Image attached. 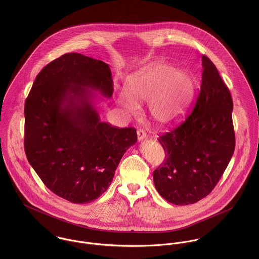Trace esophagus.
Wrapping results in <instances>:
<instances>
[{"mask_svg": "<svg viewBox=\"0 0 259 259\" xmlns=\"http://www.w3.org/2000/svg\"><path fill=\"white\" fill-rule=\"evenodd\" d=\"M138 141L141 142L147 138V134L143 130H138Z\"/></svg>", "mask_w": 259, "mask_h": 259, "instance_id": "obj_1", "label": "esophagus"}]
</instances>
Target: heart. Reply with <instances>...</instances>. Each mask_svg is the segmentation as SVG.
Listing matches in <instances>:
<instances>
[{"label": "heart", "instance_id": "obj_1", "mask_svg": "<svg viewBox=\"0 0 259 259\" xmlns=\"http://www.w3.org/2000/svg\"><path fill=\"white\" fill-rule=\"evenodd\" d=\"M125 92L116 96V103L128 114L139 111V104L148 103L151 121L159 127L179 122L189 110L197 90L190 71L176 70L169 64L157 62L131 74Z\"/></svg>", "mask_w": 259, "mask_h": 259}]
</instances>
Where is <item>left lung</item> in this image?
I'll return each mask as SVG.
<instances>
[{
	"mask_svg": "<svg viewBox=\"0 0 259 259\" xmlns=\"http://www.w3.org/2000/svg\"><path fill=\"white\" fill-rule=\"evenodd\" d=\"M201 62V87L193 111L158 139L165 159L153 171V183L157 192L176 205L192 204L208 195L235 147L229 90L206 56Z\"/></svg>",
	"mask_w": 259,
	"mask_h": 259,
	"instance_id": "left-lung-1",
	"label": "left lung"
}]
</instances>
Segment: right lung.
Listing matches in <instances>:
<instances>
[{
  "mask_svg": "<svg viewBox=\"0 0 259 259\" xmlns=\"http://www.w3.org/2000/svg\"><path fill=\"white\" fill-rule=\"evenodd\" d=\"M96 91L111 99L110 66L70 53L40 71L25 104L27 158L50 190L73 203L99 198L138 141L135 128L101 120Z\"/></svg>",
  "mask_w": 259,
  "mask_h": 259,
  "instance_id": "add662e5",
  "label": "right lung"
}]
</instances>
